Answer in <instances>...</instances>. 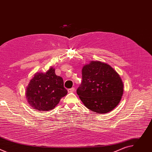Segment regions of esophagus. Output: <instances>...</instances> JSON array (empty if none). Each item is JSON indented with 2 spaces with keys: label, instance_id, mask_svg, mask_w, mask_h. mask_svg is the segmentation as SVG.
Listing matches in <instances>:
<instances>
[{
  "label": "esophagus",
  "instance_id": "1",
  "mask_svg": "<svg viewBox=\"0 0 152 152\" xmlns=\"http://www.w3.org/2000/svg\"><path fill=\"white\" fill-rule=\"evenodd\" d=\"M75 88L74 87H73V88H70V89H68V92L69 93H72V92H73V91H75Z\"/></svg>",
  "mask_w": 152,
  "mask_h": 152
}]
</instances>
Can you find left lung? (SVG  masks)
Masks as SVG:
<instances>
[{"label": "left lung", "instance_id": "1", "mask_svg": "<svg viewBox=\"0 0 152 152\" xmlns=\"http://www.w3.org/2000/svg\"><path fill=\"white\" fill-rule=\"evenodd\" d=\"M82 82L77 94L84 105L97 114L113 111L123 94V83L110 65L91 61L82 68Z\"/></svg>", "mask_w": 152, "mask_h": 152}]
</instances>
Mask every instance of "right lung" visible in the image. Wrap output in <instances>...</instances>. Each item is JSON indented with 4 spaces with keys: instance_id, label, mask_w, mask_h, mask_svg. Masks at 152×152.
<instances>
[{
    "instance_id": "add662e5",
    "label": "right lung",
    "mask_w": 152,
    "mask_h": 152,
    "mask_svg": "<svg viewBox=\"0 0 152 152\" xmlns=\"http://www.w3.org/2000/svg\"><path fill=\"white\" fill-rule=\"evenodd\" d=\"M54 68L46 73H37L30 80L26 90V97L32 109L39 112L54 109L61 99L67 94L63 79L57 76Z\"/></svg>"
}]
</instances>
